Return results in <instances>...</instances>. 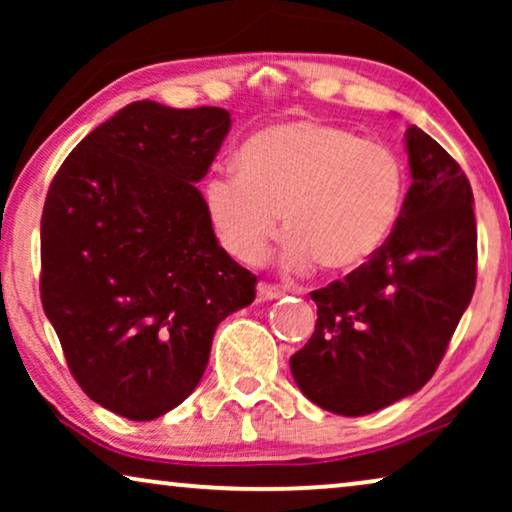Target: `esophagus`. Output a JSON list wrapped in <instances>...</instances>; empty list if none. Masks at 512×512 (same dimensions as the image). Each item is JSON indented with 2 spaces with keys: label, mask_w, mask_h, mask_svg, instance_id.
Returning <instances> with one entry per match:
<instances>
[{
  "label": "esophagus",
  "mask_w": 512,
  "mask_h": 512,
  "mask_svg": "<svg viewBox=\"0 0 512 512\" xmlns=\"http://www.w3.org/2000/svg\"><path fill=\"white\" fill-rule=\"evenodd\" d=\"M256 296H258V300H261V303H265V300H275V298L282 296V291H279L275 284L261 282L256 286Z\"/></svg>",
  "instance_id": "1"
}]
</instances>
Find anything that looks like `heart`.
<instances>
[{
    "mask_svg": "<svg viewBox=\"0 0 512 512\" xmlns=\"http://www.w3.org/2000/svg\"><path fill=\"white\" fill-rule=\"evenodd\" d=\"M405 200V167L389 146L321 121L270 125L237 151V172H212L202 202L235 261H261L286 235L279 263L345 275L377 254Z\"/></svg>",
    "mask_w": 512,
    "mask_h": 512,
    "instance_id": "heart-1",
    "label": "heart"
}]
</instances>
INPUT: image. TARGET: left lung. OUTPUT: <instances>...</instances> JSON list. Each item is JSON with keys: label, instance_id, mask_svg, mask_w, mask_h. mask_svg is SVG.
<instances>
[{"label": "left lung", "instance_id": "8db88e82", "mask_svg": "<svg viewBox=\"0 0 512 512\" xmlns=\"http://www.w3.org/2000/svg\"><path fill=\"white\" fill-rule=\"evenodd\" d=\"M405 149L412 184L394 230L368 263L310 293L317 326L291 356L298 389L335 415H370L422 389L473 298L471 184L417 125Z\"/></svg>", "mask_w": 512, "mask_h": 512}]
</instances>
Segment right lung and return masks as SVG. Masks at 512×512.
<instances>
[{"mask_svg":"<svg viewBox=\"0 0 512 512\" xmlns=\"http://www.w3.org/2000/svg\"><path fill=\"white\" fill-rule=\"evenodd\" d=\"M230 114L132 102L83 137L41 214V305L79 387L149 422L198 387L214 331L256 277L216 240L202 193Z\"/></svg>","mask_w":512,"mask_h":512,"instance_id":"1","label":"right lung"}]
</instances>
